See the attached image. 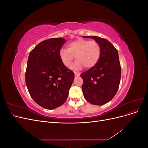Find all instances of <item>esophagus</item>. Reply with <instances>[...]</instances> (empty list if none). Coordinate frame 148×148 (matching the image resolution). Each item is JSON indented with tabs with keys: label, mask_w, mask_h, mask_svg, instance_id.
<instances>
[{
	"label": "esophagus",
	"mask_w": 148,
	"mask_h": 148,
	"mask_svg": "<svg viewBox=\"0 0 148 148\" xmlns=\"http://www.w3.org/2000/svg\"><path fill=\"white\" fill-rule=\"evenodd\" d=\"M74 73H75V77H79V76L80 75V73H79V72H76V71H75Z\"/></svg>",
	"instance_id": "1"
}]
</instances>
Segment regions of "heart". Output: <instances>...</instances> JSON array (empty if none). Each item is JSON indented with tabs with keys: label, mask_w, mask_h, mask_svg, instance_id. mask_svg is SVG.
<instances>
[{
	"label": "heart",
	"mask_w": 148,
	"mask_h": 148,
	"mask_svg": "<svg viewBox=\"0 0 148 148\" xmlns=\"http://www.w3.org/2000/svg\"><path fill=\"white\" fill-rule=\"evenodd\" d=\"M67 49L62 48L59 57L63 65L69 68L75 57L77 60L72 65L73 69H80L83 66L90 69L95 66L99 60L101 47L95 41L77 39L70 42Z\"/></svg>",
	"instance_id": "heart-1"
}]
</instances>
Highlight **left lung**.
Returning <instances> with one entry per match:
<instances>
[{
	"label": "left lung",
	"instance_id": "obj_1",
	"mask_svg": "<svg viewBox=\"0 0 148 148\" xmlns=\"http://www.w3.org/2000/svg\"><path fill=\"white\" fill-rule=\"evenodd\" d=\"M83 38L95 39L101 47L97 64L81 74L83 95L92 104L104 105L112 99L119 87L121 66L118 51L106 39L96 36H84Z\"/></svg>",
	"mask_w": 148,
	"mask_h": 148
}]
</instances>
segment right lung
I'll use <instances>...</instances> for the list:
<instances>
[{
	"instance_id": "obj_1",
	"label": "right lung",
	"mask_w": 148,
	"mask_h": 148,
	"mask_svg": "<svg viewBox=\"0 0 148 148\" xmlns=\"http://www.w3.org/2000/svg\"><path fill=\"white\" fill-rule=\"evenodd\" d=\"M64 38L49 39L39 43L29 54L25 82L29 95L46 109L62 106L67 99L75 75L60 59Z\"/></svg>"
}]
</instances>
